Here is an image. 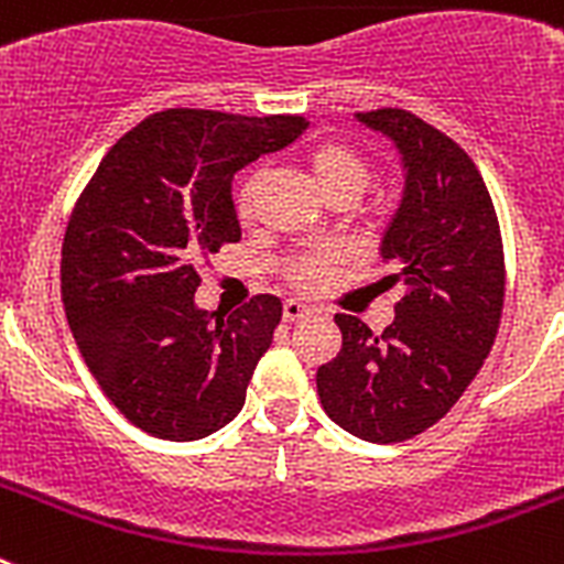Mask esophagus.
<instances>
[{"label": "esophagus", "mask_w": 564, "mask_h": 564, "mask_svg": "<svg viewBox=\"0 0 564 564\" xmlns=\"http://www.w3.org/2000/svg\"><path fill=\"white\" fill-rule=\"evenodd\" d=\"M313 313V307H307L305 302H299V299H288L285 305H282V316L285 322H299V318H307Z\"/></svg>", "instance_id": "1"}]
</instances>
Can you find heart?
I'll return each mask as SVG.
<instances>
[{"label": "heart", "mask_w": 564, "mask_h": 564, "mask_svg": "<svg viewBox=\"0 0 564 564\" xmlns=\"http://www.w3.org/2000/svg\"><path fill=\"white\" fill-rule=\"evenodd\" d=\"M307 169H311V177L316 183V188L325 194L327 200H338V197H347V200H358L361 192L370 183V163L358 149H352L350 143L341 141H318L307 149ZM239 217H248L251 214V186L242 188L237 200ZM333 259L318 253V257H305L299 259L296 265L288 271V279L293 285L302 288V291H316L322 282L330 273Z\"/></svg>", "instance_id": "b5f03b06"}]
</instances>
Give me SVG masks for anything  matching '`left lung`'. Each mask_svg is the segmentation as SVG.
I'll use <instances>...</instances> for the list:
<instances>
[{"instance_id": "1", "label": "left lung", "mask_w": 564, "mask_h": 564, "mask_svg": "<svg viewBox=\"0 0 564 564\" xmlns=\"http://www.w3.org/2000/svg\"><path fill=\"white\" fill-rule=\"evenodd\" d=\"M392 138L406 169L401 208L383 234L390 282L406 293L381 336L338 313L341 350L316 372L322 406L370 443L421 435L460 401L497 338L506 299L500 223L475 161L406 109L358 112Z\"/></svg>"}]
</instances>
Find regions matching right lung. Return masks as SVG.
<instances>
[{
  "instance_id": "add662e5",
  "label": "right lung",
  "mask_w": 564,
  "mask_h": 564,
  "mask_svg": "<svg viewBox=\"0 0 564 564\" xmlns=\"http://www.w3.org/2000/svg\"><path fill=\"white\" fill-rule=\"evenodd\" d=\"M302 115L166 109L115 143L69 214L62 302L84 364L138 430L200 441L246 403L282 302L200 311L197 262L239 239L231 177L305 132Z\"/></svg>"
}]
</instances>
